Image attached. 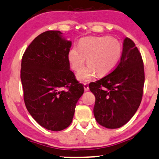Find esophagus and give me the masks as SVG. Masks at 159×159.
<instances>
[{"instance_id":"esophagus-1","label":"esophagus","mask_w":159,"mask_h":159,"mask_svg":"<svg viewBox=\"0 0 159 159\" xmlns=\"http://www.w3.org/2000/svg\"><path fill=\"white\" fill-rule=\"evenodd\" d=\"M84 90H85V91H87L89 90V85H88V84H86V83L84 84Z\"/></svg>"}]
</instances>
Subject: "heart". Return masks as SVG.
<instances>
[{"mask_svg": "<svg viewBox=\"0 0 159 159\" xmlns=\"http://www.w3.org/2000/svg\"><path fill=\"white\" fill-rule=\"evenodd\" d=\"M120 43L108 36L87 37L80 41L68 52V61L73 70L78 71L83 68L87 57L89 65L77 74L81 82L91 81L98 73L104 75L111 71L118 62L121 55Z\"/></svg>", "mask_w": 159, "mask_h": 159, "instance_id": "b5f03b06", "label": "heart"}]
</instances>
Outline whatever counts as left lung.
Wrapping results in <instances>:
<instances>
[{
	"mask_svg": "<svg viewBox=\"0 0 159 159\" xmlns=\"http://www.w3.org/2000/svg\"><path fill=\"white\" fill-rule=\"evenodd\" d=\"M144 78L141 53L133 41L126 37L120 61L115 70L89 84L95 96L94 115L97 122L108 129L126 124L141 104Z\"/></svg>",
	"mask_w": 159,
	"mask_h": 159,
	"instance_id": "left-lung-1",
	"label": "left lung"
}]
</instances>
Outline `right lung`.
Segmentation results:
<instances>
[{"label": "right lung", "instance_id": "right-lung-1", "mask_svg": "<svg viewBox=\"0 0 159 159\" xmlns=\"http://www.w3.org/2000/svg\"><path fill=\"white\" fill-rule=\"evenodd\" d=\"M58 30L42 33L30 43L21 60L20 80L26 108L42 127L61 131L71 124L84 92L70 70L71 42Z\"/></svg>", "mask_w": 159, "mask_h": 159}]
</instances>
